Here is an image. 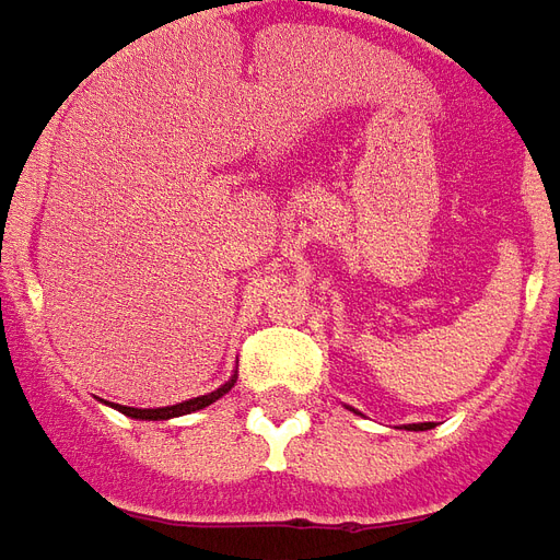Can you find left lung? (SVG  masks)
Listing matches in <instances>:
<instances>
[{"label":"left lung","mask_w":560,"mask_h":560,"mask_svg":"<svg viewBox=\"0 0 560 560\" xmlns=\"http://www.w3.org/2000/svg\"><path fill=\"white\" fill-rule=\"evenodd\" d=\"M431 425H434V422H422V425H410V428H413V431H428Z\"/></svg>","instance_id":"obj_1"}]
</instances>
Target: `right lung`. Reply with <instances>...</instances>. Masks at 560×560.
Returning a JSON list of instances; mask_svg holds the SVG:
<instances>
[{"label": "right lung", "mask_w": 560, "mask_h": 560, "mask_svg": "<svg viewBox=\"0 0 560 560\" xmlns=\"http://www.w3.org/2000/svg\"><path fill=\"white\" fill-rule=\"evenodd\" d=\"M235 386V380L232 383H225L223 388H217V392H210V395H201V398L184 400V404H174V407H156V410H138V407H120V413L132 416V419H174V416H186V413H196L201 407H208L217 398H223L229 388Z\"/></svg>", "instance_id": "add662e5"}]
</instances>
